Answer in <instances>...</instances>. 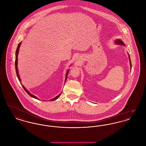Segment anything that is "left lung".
Masks as SVG:
<instances>
[{
  "label": "left lung",
  "mask_w": 146,
  "mask_h": 146,
  "mask_svg": "<svg viewBox=\"0 0 146 146\" xmlns=\"http://www.w3.org/2000/svg\"><path fill=\"white\" fill-rule=\"evenodd\" d=\"M115 44H118V45H123V46H125V44L124 43V42H123L121 39H116L115 41H114ZM128 55H129V61H130V69L131 70V60H130V57L129 56V54L128 53Z\"/></svg>",
  "instance_id": "obj_1"
}]
</instances>
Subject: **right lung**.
<instances>
[{"label":"right lung","mask_w":146,"mask_h":146,"mask_svg":"<svg viewBox=\"0 0 146 146\" xmlns=\"http://www.w3.org/2000/svg\"><path fill=\"white\" fill-rule=\"evenodd\" d=\"M21 42H20L19 44V45H18V46H17V49H16V54H15V69H16V74H17V78H18V79H19V81H20V83L21 84V79H20V76H19V70H18V68H17V61H18V58H17V56H18V54H19V49H20V46H21ZM68 73H69V70H67V72H66V78H65V82H66V80H67V76H68ZM22 87H23V88L24 89V90L26 91V92L28 94V95L31 96V97H33V98H35V99H37V100H39L38 98L37 97H36L35 96V95H32V94H31L29 91H28L26 88H25V87L23 86V85H22ZM61 93H60L58 95H57V96H56L55 97H54V98H52V99H51V100H50L49 101H54V100H57L58 97L60 96V95H61Z\"/></svg>","instance_id":"right-lung-1"}]
</instances>
